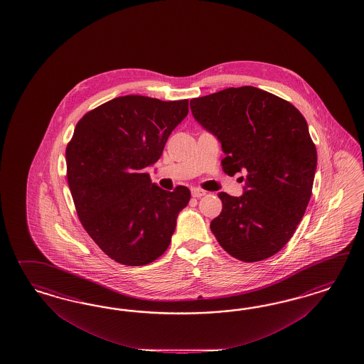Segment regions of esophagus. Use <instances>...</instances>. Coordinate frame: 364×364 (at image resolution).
I'll return each mask as SVG.
<instances>
[{"label":"esophagus","instance_id":"esophagus-1","mask_svg":"<svg viewBox=\"0 0 364 364\" xmlns=\"http://www.w3.org/2000/svg\"><path fill=\"white\" fill-rule=\"evenodd\" d=\"M191 193H192L193 198H198L205 195V191H203V189H200V188H192V189H191Z\"/></svg>","mask_w":364,"mask_h":364}]
</instances>
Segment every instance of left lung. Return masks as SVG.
I'll use <instances>...</instances> for the list:
<instances>
[{"mask_svg": "<svg viewBox=\"0 0 364 364\" xmlns=\"http://www.w3.org/2000/svg\"><path fill=\"white\" fill-rule=\"evenodd\" d=\"M189 105L220 140L223 171L245 173L242 198L219 193L223 210L210 231L224 251L245 263L277 254L312 193L318 154L306 119L291 102L255 87L224 89Z\"/></svg>", "mask_w": 364, "mask_h": 364, "instance_id": "left-lung-1", "label": "left lung"}]
</instances>
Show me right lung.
<instances>
[{"mask_svg": "<svg viewBox=\"0 0 364 364\" xmlns=\"http://www.w3.org/2000/svg\"><path fill=\"white\" fill-rule=\"evenodd\" d=\"M187 114L188 100L116 97L85 113L66 145V177L78 219L120 264L159 259L187 207V187L164 191L145 172Z\"/></svg>", "mask_w": 364, "mask_h": 364, "instance_id": "right-lung-1", "label": "right lung"}]
</instances>
